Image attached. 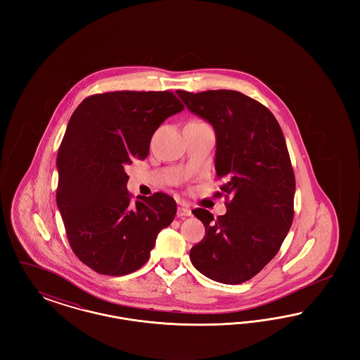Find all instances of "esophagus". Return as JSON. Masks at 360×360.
Instances as JSON below:
<instances>
[{"instance_id": "esophagus-1", "label": "esophagus", "mask_w": 360, "mask_h": 360, "mask_svg": "<svg viewBox=\"0 0 360 360\" xmlns=\"http://www.w3.org/2000/svg\"><path fill=\"white\" fill-rule=\"evenodd\" d=\"M176 216L178 217H188V216H191V210L186 206H179L178 210H176Z\"/></svg>"}]
</instances>
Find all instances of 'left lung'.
I'll use <instances>...</instances> for the list:
<instances>
[{"instance_id":"left-lung-1","label":"left lung","mask_w":360,"mask_h":360,"mask_svg":"<svg viewBox=\"0 0 360 360\" xmlns=\"http://www.w3.org/2000/svg\"><path fill=\"white\" fill-rule=\"evenodd\" d=\"M176 93L216 131V178L223 179L216 195L226 205L217 219L193 210L205 236L190 260L216 282L243 283L276 255L292 223L295 178L283 132L264 105L240 91Z\"/></svg>"}]
</instances>
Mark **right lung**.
Wrapping results in <instances>:
<instances>
[{"mask_svg":"<svg viewBox=\"0 0 360 360\" xmlns=\"http://www.w3.org/2000/svg\"><path fill=\"white\" fill-rule=\"evenodd\" d=\"M184 108L169 90H121L93 94L72 113L56 159V204L71 250L96 273L136 271L172 223L174 198H134L125 167L148 155L155 131Z\"/></svg>","mask_w":360,"mask_h":360,"instance_id":"obj_1","label":"right lung"}]
</instances>
